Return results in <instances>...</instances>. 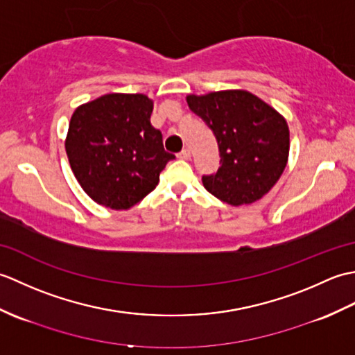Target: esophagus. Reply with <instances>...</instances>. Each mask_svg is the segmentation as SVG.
Listing matches in <instances>:
<instances>
[{"mask_svg": "<svg viewBox=\"0 0 355 355\" xmlns=\"http://www.w3.org/2000/svg\"><path fill=\"white\" fill-rule=\"evenodd\" d=\"M177 157L180 158V160H189V158H191V149H187V148L183 149L182 153H180Z\"/></svg>", "mask_w": 355, "mask_h": 355, "instance_id": "34e87169", "label": "esophagus"}]
</instances>
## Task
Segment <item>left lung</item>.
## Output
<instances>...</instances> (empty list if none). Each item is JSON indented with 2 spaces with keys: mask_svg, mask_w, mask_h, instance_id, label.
<instances>
[{
  "mask_svg": "<svg viewBox=\"0 0 355 355\" xmlns=\"http://www.w3.org/2000/svg\"><path fill=\"white\" fill-rule=\"evenodd\" d=\"M186 101L220 148V169L202 177L206 191L235 207L267 195L288 163L290 130L281 112L245 89L187 94Z\"/></svg>",
  "mask_w": 355,
  "mask_h": 355,
  "instance_id": "1",
  "label": "left lung"
}]
</instances>
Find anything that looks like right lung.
<instances>
[{
    "mask_svg": "<svg viewBox=\"0 0 355 355\" xmlns=\"http://www.w3.org/2000/svg\"><path fill=\"white\" fill-rule=\"evenodd\" d=\"M146 94L110 93L74 110L65 150L78 183L97 205L128 210L155 189L172 154L150 125Z\"/></svg>",
    "mask_w": 355,
    "mask_h": 355,
    "instance_id": "add662e5",
    "label": "right lung"
}]
</instances>
